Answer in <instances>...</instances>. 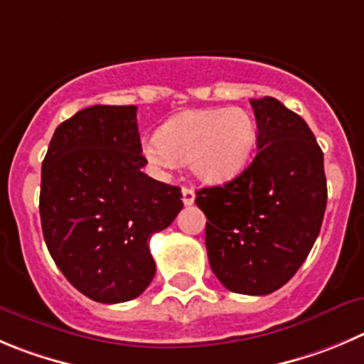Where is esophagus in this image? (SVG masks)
<instances>
[{"label":"esophagus","instance_id":"34e87169","mask_svg":"<svg viewBox=\"0 0 364 364\" xmlns=\"http://www.w3.org/2000/svg\"><path fill=\"white\" fill-rule=\"evenodd\" d=\"M181 192H183V203H185V206H192L193 201H196V193H193V190L190 188V186H183Z\"/></svg>","mask_w":364,"mask_h":364}]
</instances>
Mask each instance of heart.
I'll use <instances>...</instances> for the list:
<instances>
[{
  "instance_id": "b5f03b06",
  "label": "heart",
  "mask_w": 364,
  "mask_h": 364,
  "mask_svg": "<svg viewBox=\"0 0 364 364\" xmlns=\"http://www.w3.org/2000/svg\"><path fill=\"white\" fill-rule=\"evenodd\" d=\"M255 136L253 117L240 107L185 111L145 144V154L161 168L188 161L199 179L223 183L246 166Z\"/></svg>"
}]
</instances>
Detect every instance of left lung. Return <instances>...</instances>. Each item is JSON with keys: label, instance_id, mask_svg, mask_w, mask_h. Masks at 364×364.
<instances>
[{"label": "left lung", "instance_id": "8db88e82", "mask_svg": "<svg viewBox=\"0 0 364 364\" xmlns=\"http://www.w3.org/2000/svg\"><path fill=\"white\" fill-rule=\"evenodd\" d=\"M257 156L242 174L201 188L210 267L226 289L262 296L294 277L323 223V152L301 117L273 97L251 98Z\"/></svg>", "mask_w": 364, "mask_h": 364}]
</instances>
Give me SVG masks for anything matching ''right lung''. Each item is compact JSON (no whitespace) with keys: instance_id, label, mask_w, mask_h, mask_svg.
Masks as SVG:
<instances>
[{"instance_id":"1","label":"right lung","mask_w":364,"mask_h":364,"mask_svg":"<svg viewBox=\"0 0 364 364\" xmlns=\"http://www.w3.org/2000/svg\"><path fill=\"white\" fill-rule=\"evenodd\" d=\"M136 105H91L53 132L41 171V226L53 262L100 304L140 296L154 278V233L183 208L181 188L141 172Z\"/></svg>"}]
</instances>
